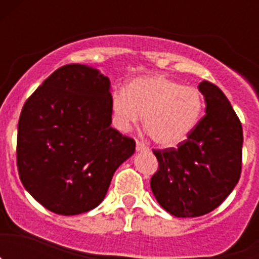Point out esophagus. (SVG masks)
<instances>
[{"mask_svg":"<svg viewBox=\"0 0 259 259\" xmlns=\"http://www.w3.org/2000/svg\"><path fill=\"white\" fill-rule=\"evenodd\" d=\"M136 150L137 152H148V150H149V148H148V146H146L143 141L136 140Z\"/></svg>","mask_w":259,"mask_h":259,"instance_id":"1","label":"esophagus"}]
</instances>
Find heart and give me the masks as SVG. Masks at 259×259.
<instances>
[{"mask_svg":"<svg viewBox=\"0 0 259 259\" xmlns=\"http://www.w3.org/2000/svg\"><path fill=\"white\" fill-rule=\"evenodd\" d=\"M111 107L116 124L128 131L144 116V127L153 141L172 148L188 139L205 110V97L193 85H183L166 75L136 77L115 92Z\"/></svg>","mask_w":259,"mask_h":259,"instance_id":"1","label":"heart"}]
</instances>
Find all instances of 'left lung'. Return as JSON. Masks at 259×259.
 Masks as SVG:
<instances>
[{
	"label": "left lung",
	"mask_w": 259,
	"mask_h": 259,
	"mask_svg": "<svg viewBox=\"0 0 259 259\" xmlns=\"http://www.w3.org/2000/svg\"><path fill=\"white\" fill-rule=\"evenodd\" d=\"M206 115L178 148L153 150L158 170L150 188L158 203L178 218L212 211L236 187L242 166V127L221 89L198 85Z\"/></svg>",
	"instance_id": "obj_1"
}]
</instances>
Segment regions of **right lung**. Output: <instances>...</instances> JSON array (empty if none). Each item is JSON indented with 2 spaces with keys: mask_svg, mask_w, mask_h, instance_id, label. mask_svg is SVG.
Returning a JSON list of instances; mask_svg holds the SVG:
<instances>
[{
  "mask_svg": "<svg viewBox=\"0 0 259 259\" xmlns=\"http://www.w3.org/2000/svg\"><path fill=\"white\" fill-rule=\"evenodd\" d=\"M109 77L84 65L56 70L32 93L18 123L17 166L24 188L50 211L97 207L114 172L135 152L111 127Z\"/></svg>",
  "mask_w": 259,
  "mask_h": 259,
  "instance_id": "1",
  "label": "right lung"
}]
</instances>
